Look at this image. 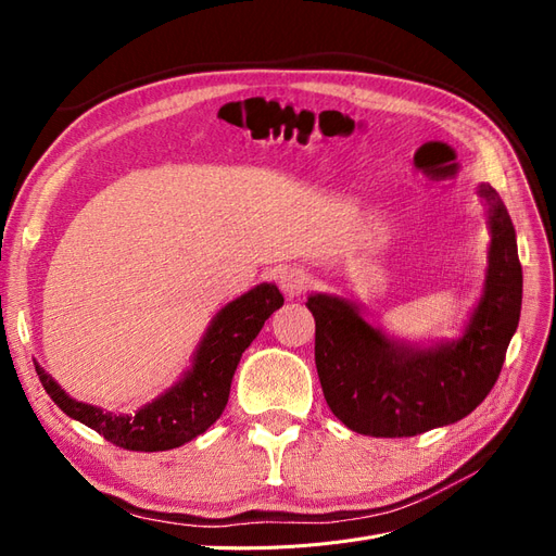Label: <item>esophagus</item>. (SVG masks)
Masks as SVG:
<instances>
[{"mask_svg":"<svg viewBox=\"0 0 556 556\" xmlns=\"http://www.w3.org/2000/svg\"><path fill=\"white\" fill-rule=\"evenodd\" d=\"M308 282H311L308 274L301 271V268H288V271L280 276V288H282L285 296H290V299L304 294Z\"/></svg>","mask_w":556,"mask_h":556,"instance_id":"obj_1","label":"esophagus"}]
</instances>
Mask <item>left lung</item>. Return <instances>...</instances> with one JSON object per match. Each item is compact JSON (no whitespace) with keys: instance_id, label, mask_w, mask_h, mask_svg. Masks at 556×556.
Returning <instances> with one entry per match:
<instances>
[{"instance_id":"1","label":"left lung","mask_w":556,"mask_h":556,"mask_svg":"<svg viewBox=\"0 0 556 556\" xmlns=\"http://www.w3.org/2000/svg\"><path fill=\"white\" fill-rule=\"evenodd\" d=\"M490 266L478 306L457 341L417 348L368 325L359 306L311 294L315 366L331 413L376 439H403L473 413L501 374L521 311V264L510 215L490 185Z\"/></svg>"}]
</instances>
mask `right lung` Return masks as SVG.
I'll list each match as a JSON object with an SVG mask.
<instances>
[{
    "label": "right lung",
    "instance_id": "right-lung-1",
    "mask_svg": "<svg viewBox=\"0 0 556 556\" xmlns=\"http://www.w3.org/2000/svg\"><path fill=\"white\" fill-rule=\"evenodd\" d=\"M274 282H262L241 294L213 317L199 343L190 371L164 394L137 413H106L90 403L72 399L37 364V376L48 396L78 422L94 429L117 447L137 452L174 450L204 433L223 415L229 387L245 348L282 306Z\"/></svg>",
    "mask_w": 556,
    "mask_h": 556
}]
</instances>
